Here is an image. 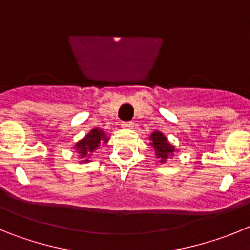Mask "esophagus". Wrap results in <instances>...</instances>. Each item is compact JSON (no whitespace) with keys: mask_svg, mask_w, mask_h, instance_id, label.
<instances>
[{"mask_svg":"<svg viewBox=\"0 0 250 250\" xmlns=\"http://www.w3.org/2000/svg\"><path fill=\"white\" fill-rule=\"evenodd\" d=\"M121 127H124V129H132L134 123L132 121H124V123H121Z\"/></svg>","mask_w":250,"mask_h":250,"instance_id":"esophagus-1","label":"esophagus"}]
</instances>
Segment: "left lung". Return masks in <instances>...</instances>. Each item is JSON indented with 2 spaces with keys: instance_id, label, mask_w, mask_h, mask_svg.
Here are the masks:
<instances>
[{
  "instance_id": "1",
  "label": "left lung",
  "mask_w": 250,
  "mask_h": 250,
  "mask_svg": "<svg viewBox=\"0 0 250 250\" xmlns=\"http://www.w3.org/2000/svg\"><path fill=\"white\" fill-rule=\"evenodd\" d=\"M150 140H151L150 144H151V146L155 150L156 156L160 158L161 163H165L167 156L171 155L174 152V150H175V147L167 140L164 134H161V132L159 131L152 132L151 136H150Z\"/></svg>"
}]
</instances>
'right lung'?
<instances>
[{
    "label": "right lung",
    "instance_id": "obj_1",
    "mask_svg": "<svg viewBox=\"0 0 250 250\" xmlns=\"http://www.w3.org/2000/svg\"><path fill=\"white\" fill-rule=\"evenodd\" d=\"M107 140H109V139L106 138V134L103 130L94 129L91 130L83 140L79 141V143L75 145V147H76L77 152L81 155V158H85V156H87L89 152H92L98 149L100 143H103V141L104 143H107ZM87 161L89 160L86 159V160H83V163H87Z\"/></svg>",
    "mask_w": 250,
    "mask_h": 250
}]
</instances>
